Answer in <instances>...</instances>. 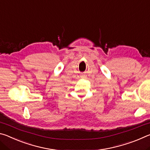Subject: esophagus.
<instances>
[{"instance_id": "esophagus-1", "label": "esophagus", "mask_w": 150, "mask_h": 150, "mask_svg": "<svg viewBox=\"0 0 150 150\" xmlns=\"http://www.w3.org/2000/svg\"><path fill=\"white\" fill-rule=\"evenodd\" d=\"M81 77L84 78V77H85V75H82V76H81Z\"/></svg>"}]
</instances>
